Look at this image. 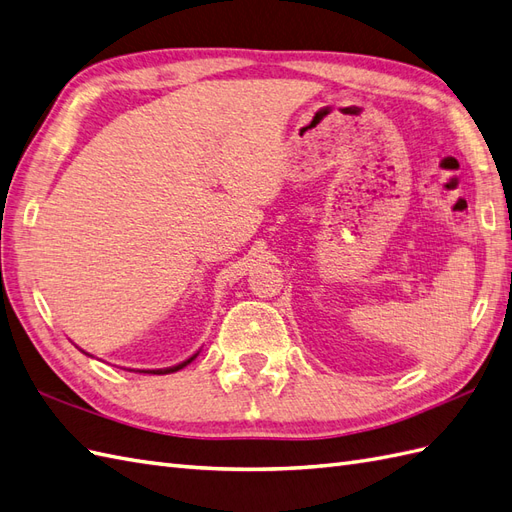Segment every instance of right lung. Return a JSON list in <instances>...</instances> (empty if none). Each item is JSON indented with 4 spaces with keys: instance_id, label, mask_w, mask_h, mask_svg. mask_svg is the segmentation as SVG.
Returning <instances> with one entry per match:
<instances>
[{
    "instance_id": "add662e5",
    "label": "right lung",
    "mask_w": 512,
    "mask_h": 512,
    "mask_svg": "<svg viewBox=\"0 0 512 512\" xmlns=\"http://www.w3.org/2000/svg\"><path fill=\"white\" fill-rule=\"evenodd\" d=\"M194 359H196V355L190 357L188 361H183V363L175 365V368H166V370H144V372H151V374H170V372H177V370H181V368H186V365H188L190 361H194Z\"/></svg>"
}]
</instances>
